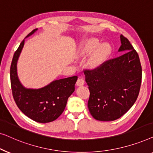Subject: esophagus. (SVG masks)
<instances>
[{
    "label": "esophagus",
    "mask_w": 153,
    "mask_h": 153,
    "mask_svg": "<svg viewBox=\"0 0 153 153\" xmlns=\"http://www.w3.org/2000/svg\"><path fill=\"white\" fill-rule=\"evenodd\" d=\"M84 84H85V81H84V79L82 78H78L76 82V85L77 87H81V86L84 85Z\"/></svg>",
    "instance_id": "1"
}]
</instances>
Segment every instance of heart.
Returning a JSON list of instances; mask_svg holds the SVG:
<instances>
[{
  "label": "heart",
  "mask_w": 153,
  "mask_h": 153,
  "mask_svg": "<svg viewBox=\"0 0 153 153\" xmlns=\"http://www.w3.org/2000/svg\"><path fill=\"white\" fill-rule=\"evenodd\" d=\"M91 51L92 52L87 60V66L93 68L97 67L106 59L110 53L111 47L107 43L100 44V40L98 38L91 37L79 44L77 55L85 57L89 54Z\"/></svg>",
  "instance_id": "obj_1"
}]
</instances>
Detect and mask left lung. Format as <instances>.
Returning a JSON list of instances; mask_svg holds the SVG:
<instances>
[{
  "mask_svg": "<svg viewBox=\"0 0 153 153\" xmlns=\"http://www.w3.org/2000/svg\"><path fill=\"white\" fill-rule=\"evenodd\" d=\"M123 53L93 71H85L90 96L88 108L94 119L112 121L126 114L138 97L142 69L138 53L127 38L120 36Z\"/></svg>",
  "mask_w": 153,
  "mask_h": 153,
  "instance_id": "obj_1",
  "label": "left lung"
}]
</instances>
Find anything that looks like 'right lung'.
I'll return each mask as SVG.
<instances>
[{
    "instance_id": "right-lung-1",
    "label": "right lung",
    "mask_w": 153,
    "mask_h": 153,
    "mask_svg": "<svg viewBox=\"0 0 153 153\" xmlns=\"http://www.w3.org/2000/svg\"><path fill=\"white\" fill-rule=\"evenodd\" d=\"M37 30L34 29L25 38ZM24 44L23 39L13 56L10 67L13 97L19 109L30 119L42 123L52 122L64 111L68 97L75 91L77 77L55 79L39 89L25 87L19 80L17 73V62Z\"/></svg>"
}]
</instances>
